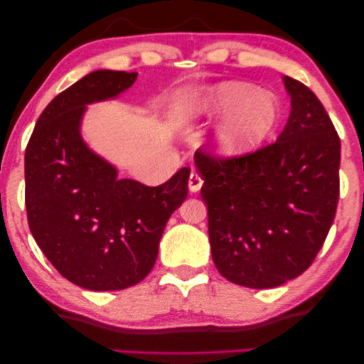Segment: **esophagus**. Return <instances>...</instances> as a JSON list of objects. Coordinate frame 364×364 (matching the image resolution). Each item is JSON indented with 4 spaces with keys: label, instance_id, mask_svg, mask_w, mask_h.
Listing matches in <instances>:
<instances>
[{
    "label": "esophagus",
    "instance_id": "obj_1",
    "mask_svg": "<svg viewBox=\"0 0 364 364\" xmlns=\"http://www.w3.org/2000/svg\"><path fill=\"white\" fill-rule=\"evenodd\" d=\"M201 186H203V177H201L198 171H192V174H190V178H188L190 192H193V193L198 192Z\"/></svg>",
    "mask_w": 364,
    "mask_h": 364
}]
</instances>
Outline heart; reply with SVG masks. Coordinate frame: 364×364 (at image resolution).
Wrapping results in <instances>:
<instances>
[{"label":"heart","instance_id":"heart-1","mask_svg":"<svg viewBox=\"0 0 364 364\" xmlns=\"http://www.w3.org/2000/svg\"><path fill=\"white\" fill-rule=\"evenodd\" d=\"M176 111L181 117L230 112L214 135V146L223 156H243L256 150L281 117V105L272 93L256 92L242 82L190 90L177 100Z\"/></svg>","mask_w":364,"mask_h":364}]
</instances>
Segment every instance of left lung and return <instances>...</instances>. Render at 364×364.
Wrapping results in <instances>:
<instances>
[{"mask_svg":"<svg viewBox=\"0 0 364 364\" xmlns=\"http://www.w3.org/2000/svg\"><path fill=\"white\" fill-rule=\"evenodd\" d=\"M291 111L276 141L243 156L196 150L218 271L250 289L305 272L333 223L341 193V139L309 88L284 77Z\"/></svg>","mask_w":364,"mask_h":364,"instance_id":"obj_1","label":"left lung"}]
</instances>
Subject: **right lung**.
<instances>
[{
	"label": "right lung",
	"instance_id": "add662e5",
	"mask_svg": "<svg viewBox=\"0 0 364 364\" xmlns=\"http://www.w3.org/2000/svg\"><path fill=\"white\" fill-rule=\"evenodd\" d=\"M136 73L95 70L41 112L26 148L32 235L63 277L88 290H122L153 269L166 223L188 195L190 169L148 187L117 178L79 134L85 105L117 97Z\"/></svg>",
	"mask_w": 364,
	"mask_h": 364
}]
</instances>
